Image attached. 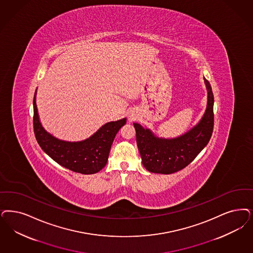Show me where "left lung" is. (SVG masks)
Masks as SVG:
<instances>
[{
    "mask_svg": "<svg viewBox=\"0 0 253 253\" xmlns=\"http://www.w3.org/2000/svg\"><path fill=\"white\" fill-rule=\"evenodd\" d=\"M209 91L208 106L200 122L192 130L174 139L156 137L148 129L133 123L136 144L145 168L157 174H173L189 166L211 138L214 127V95L209 81L205 79Z\"/></svg>",
    "mask_w": 253,
    "mask_h": 253,
    "instance_id": "obj_1",
    "label": "left lung"
}]
</instances>
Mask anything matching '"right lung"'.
Instances as JSON below:
<instances>
[{"instance_id":"1","label":"right lung","mask_w":253,"mask_h":253,"mask_svg":"<svg viewBox=\"0 0 253 253\" xmlns=\"http://www.w3.org/2000/svg\"><path fill=\"white\" fill-rule=\"evenodd\" d=\"M125 123L126 119L107 122L84 141H61L44 131L39 122L35 95L34 98V131L39 146L60 166L76 173L95 174L105 167L114 138Z\"/></svg>"}]
</instances>
